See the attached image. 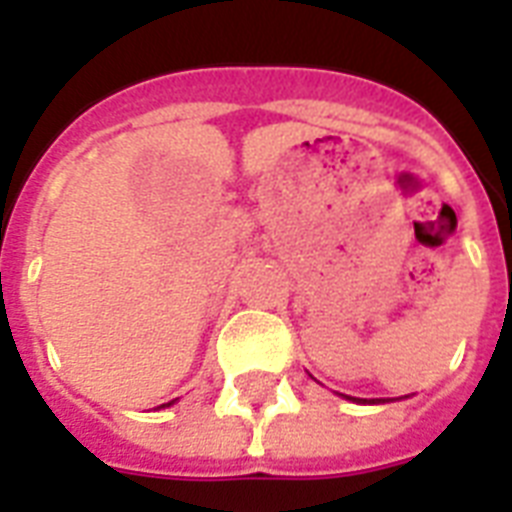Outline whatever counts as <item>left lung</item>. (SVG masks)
I'll list each match as a JSON object with an SVG mask.
<instances>
[{"label": "left lung", "mask_w": 512, "mask_h": 512, "mask_svg": "<svg viewBox=\"0 0 512 512\" xmlns=\"http://www.w3.org/2000/svg\"><path fill=\"white\" fill-rule=\"evenodd\" d=\"M372 404H374V401H372Z\"/></svg>", "instance_id": "left-lung-1"}]
</instances>
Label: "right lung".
Instances as JSON below:
<instances>
[{"instance_id":"obj_1","label":"right lung","mask_w":512,"mask_h":512,"mask_svg":"<svg viewBox=\"0 0 512 512\" xmlns=\"http://www.w3.org/2000/svg\"><path fill=\"white\" fill-rule=\"evenodd\" d=\"M170 404H172V401H170Z\"/></svg>"}]
</instances>
